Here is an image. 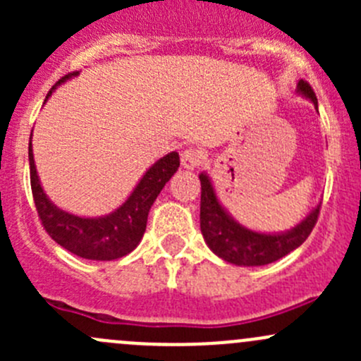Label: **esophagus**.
<instances>
[{"mask_svg":"<svg viewBox=\"0 0 361 361\" xmlns=\"http://www.w3.org/2000/svg\"><path fill=\"white\" fill-rule=\"evenodd\" d=\"M204 160V154L197 148H187L185 152H181V166L185 169H194V167L201 166Z\"/></svg>","mask_w":361,"mask_h":361,"instance_id":"obj_1","label":"esophagus"}]
</instances>
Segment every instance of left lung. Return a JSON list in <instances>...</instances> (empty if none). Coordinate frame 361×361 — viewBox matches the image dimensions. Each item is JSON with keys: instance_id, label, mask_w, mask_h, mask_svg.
<instances>
[{"instance_id": "1", "label": "left lung", "mask_w": 361, "mask_h": 361, "mask_svg": "<svg viewBox=\"0 0 361 361\" xmlns=\"http://www.w3.org/2000/svg\"><path fill=\"white\" fill-rule=\"evenodd\" d=\"M297 92L318 108L316 94L312 92L307 82L298 80ZM199 180H201V232L204 241L214 255L228 264L245 265V267L272 264L298 248L309 238L318 221L322 202L290 231L276 232V234L251 231L235 221L221 206L206 173L199 174Z\"/></svg>"}]
</instances>
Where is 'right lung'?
<instances>
[{"label": "right lung", "mask_w": 361, "mask_h": 361, "mask_svg": "<svg viewBox=\"0 0 361 361\" xmlns=\"http://www.w3.org/2000/svg\"><path fill=\"white\" fill-rule=\"evenodd\" d=\"M76 75H78V71L63 76L47 94V99L52 96L56 87H59L61 83ZM178 167H180V155H178V152H171V154L159 159L143 174V178L134 187L126 202L116 207L113 213L96 218L76 216V214L57 207L47 197L45 190L39 183L38 173H36L32 145L29 141L31 190L39 220L57 245L71 251L76 257L87 258V260H116V258L129 255L140 245L141 238L147 231V220L152 204L155 202L164 185L176 173Z\"/></svg>", "instance_id": "right-lung-1"}]
</instances>
